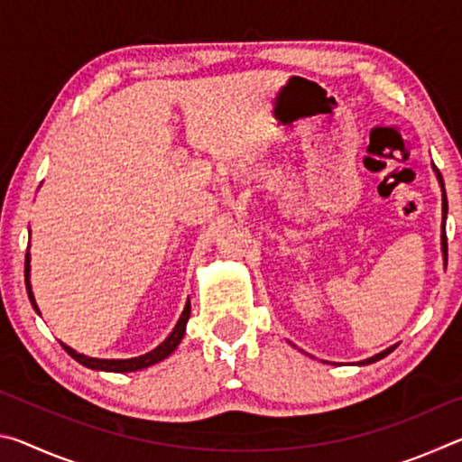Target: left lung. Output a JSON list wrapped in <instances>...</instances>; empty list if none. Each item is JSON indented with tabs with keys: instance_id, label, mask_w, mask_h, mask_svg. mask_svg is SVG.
<instances>
[{
	"instance_id": "obj_1",
	"label": "left lung",
	"mask_w": 462,
	"mask_h": 462,
	"mask_svg": "<svg viewBox=\"0 0 462 462\" xmlns=\"http://www.w3.org/2000/svg\"><path fill=\"white\" fill-rule=\"evenodd\" d=\"M434 171H436V177H438V181H440V187H442V217H447L448 203H447V193H444L442 175L438 173V169H436V167H434ZM447 250H448V246H447V232H444V222H442V254H444V259H447ZM393 348H395V346H391V348H387V350H383V353H379V355H374V356H371V358H365V361H361L358 365H371V363H374V361H381V358H383V356H387Z\"/></svg>"
}]
</instances>
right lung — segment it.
I'll return each instance as SVG.
<instances>
[{"instance_id": "1", "label": "right lung", "mask_w": 462, "mask_h": 462, "mask_svg": "<svg viewBox=\"0 0 462 462\" xmlns=\"http://www.w3.org/2000/svg\"><path fill=\"white\" fill-rule=\"evenodd\" d=\"M26 289H28V297L30 301H32V308L41 314V310L36 306V300H34V293H32V285H30V254L26 253ZM191 314V303L187 301L185 308H183V314L179 318V322L175 324L173 332L167 336V340H162L159 346L151 353H146L143 356H134V358H91V356H85L75 353L71 346H67V344L60 342V346L67 350L69 355H71L77 363H81L83 366H88V369L93 371H109V373H132V371H140V369H146V366L161 363L162 358H167L173 350L179 346V342H181L183 334H185V326H187V319H189Z\"/></svg>"}]
</instances>
